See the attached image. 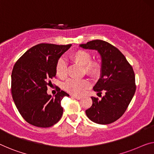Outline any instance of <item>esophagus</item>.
I'll list each match as a JSON object with an SVG mask.
<instances>
[{
	"instance_id": "obj_1",
	"label": "esophagus",
	"mask_w": 154,
	"mask_h": 154,
	"mask_svg": "<svg viewBox=\"0 0 154 154\" xmlns=\"http://www.w3.org/2000/svg\"><path fill=\"white\" fill-rule=\"evenodd\" d=\"M72 97L73 98H75V99H77V100H80V99H81V97H80V96H74V95L72 96Z\"/></svg>"
}]
</instances>
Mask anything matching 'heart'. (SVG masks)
Here are the masks:
<instances>
[{
    "label": "heart",
    "mask_w": 154,
    "mask_h": 154,
    "mask_svg": "<svg viewBox=\"0 0 154 154\" xmlns=\"http://www.w3.org/2000/svg\"><path fill=\"white\" fill-rule=\"evenodd\" d=\"M71 59L75 63L83 67L85 74L96 77L100 74L101 66L97 61H91V55L88 51L79 49L70 56ZM56 74L60 79H65L67 75V65L63 58H59L56 65ZM90 86V83L86 79H69L65 83V89L74 95H81Z\"/></svg>",
    "instance_id": "b5f03b06"
}]
</instances>
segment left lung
Masks as SVG:
<instances>
[{
	"label": "left lung",
	"mask_w": 154,
	"mask_h": 154,
	"mask_svg": "<svg viewBox=\"0 0 154 154\" xmlns=\"http://www.w3.org/2000/svg\"><path fill=\"white\" fill-rule=\"evenodd\" d=\"M79 46L100 54V76L93 89L105 92L101 100L91 97L93 103L85 111L87 116L97 124L112 123L123 115L136 91L133 68L123 54L107 42L94 40Z\"/></svg>",
	"instance_id": "8db88e82"
}]
</instances>
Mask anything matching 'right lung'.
<instances>
[{"mask_svg": "<svg viewBox=\"0 0 154 154\" xmlns=\"http://www.w3.org/2000/svg\"><path fill=\"white\" fill-rule=\"evenodd\" d=\"M71 46L38 44L28 49L14 65L11 94L18 112L28 123L38 127H49L61 118V100L69 95L59 89L52 97L47 90L56 75V63Z\"/></svg>", "mask_w": 154, "mask_h": 154, "instance_id": "obj_1", "label": "right lung"}]
</instances>
